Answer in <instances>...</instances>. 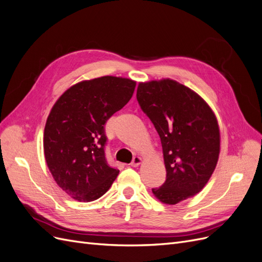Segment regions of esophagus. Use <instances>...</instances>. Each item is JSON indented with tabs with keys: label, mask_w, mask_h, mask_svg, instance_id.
<instances>
[{
	"label": "esophagus",
	"mask_w": 262,
	"mask_h": 262,
	"mask_svg": "<svg viewBox=\"0 0 262 262\" xmlns=\"http://www.w3.org/2000/svg\"><path fill=\"white\" fill-rule=\"evenodd\" d=\"M141 162H142V158L140 156H136V157H133V160L130 165L132 166V167H137V166H139L141 164Z\"/></svg>",
	"instance_id": "1"
}]
</instances>
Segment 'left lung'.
<instances>
[{"label": "left lung", "instance_id": "1", "mask_svg": "<svg viewBox=\"0 0 262 262\" xmlns=\"http://www.w3.org/2000/svg\"><path fill=\"white\" fill-rule=\"evenodd\" d=\"M137 99L163 147L166 180L152 189L155 196L176 204L200 192L219 160L215 115L196 93L169 78L140 83Z\"/></svg>", "mask_w": 262, "mask_h": 262}]
</instances>
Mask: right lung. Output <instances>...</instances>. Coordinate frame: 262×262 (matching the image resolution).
<instances>
[{"label":"right lung","mask_w":262,"mask_h":262,"mask_svg":"<svg viewBox=\"0 0 262 262\" xmlns=\"http://www.w3.org/2000/svg\"><path fill=\"white\" fill-rule=\"evenodd\" d=\"M136 82L102 76L63 93L47 119L43 150L58 186L80 202L105 194L119 170L107 162L105 125L131 99Z\"/></svg>","instance_id":"1"}]
</instances>
